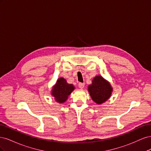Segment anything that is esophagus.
<instances>
[{"instance_id":"1","label":"esophagus","mask_w":151,"mask_h":151,"mask_svg":"<svg viewBox=\"0 0 151 151\" xmlns=\"http://www.w3.org/2000/svg\"><path fill=\"white\" fill-rule=\"evenodd\" d=\"M79 88H81V89H83L84 87V83H79Z\"/></svg>"}]
</instances>
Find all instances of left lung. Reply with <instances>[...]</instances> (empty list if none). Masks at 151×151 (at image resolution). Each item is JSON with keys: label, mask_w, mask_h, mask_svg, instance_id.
<instances>
[{"label": "left lung", "mask_w": 151, "mask_h": 151, "mask_svg": "<svg viewBox=\"0 0 151 151\" xmlns=\"http://www.w3.org/2000/svg\"><path fill=\"white\" fill-rule=\"evenodd\" d=\"M88 91L93 101L97 104H101L111 97L113 88L111 84L101 76H95L92 84L88 86Z\"/></svg>", "instance_id": "1"}]
</instances>
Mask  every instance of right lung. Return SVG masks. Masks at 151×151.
Returning a JSON list of instances; mask_svg holds the SVG:
<instances>
[{"mask_svg":"<svg viewBox=\"0 0 151 151\" xmlns=\"http://www.w3.org/2000/svg\"><path fill=\"white\" fill-rule=\"evenodd\" d=\"M75 87L72 84H68L65 79L63 77L58 78L55 84L52 87L51 95L58 103H65Z\"/></svg>","mask_w":151,"mask_h":151,"instance_id":"right-lung-1","label":"right lung"}]
</instances>
